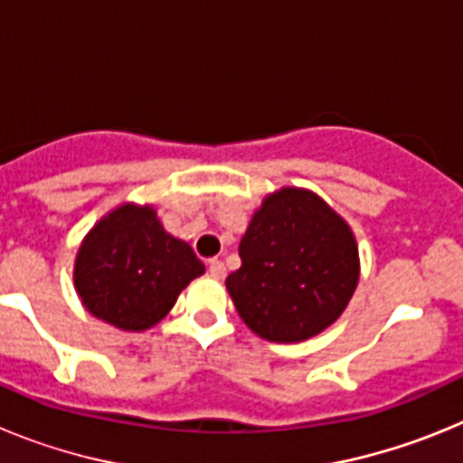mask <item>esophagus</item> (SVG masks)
<instances>
[{
    "mask_svg": "<svg viewBox=\"0 0 463 463\" xmlns=\"http://www.w3.org/2000/svg\"><path fill=\"white\" fill-rule=\"evenodd\" d=\"M208 273H211L213 278H218V280H222V278L227 276V269H224V261H220V260L208 261Z\"/></svg>",
    "mask_w": 463,
    "mask_h": 463,
    "instance_id": "obj_1",
    "label": "esophagus"
}]
</instances>
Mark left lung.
<instances>
[{
	"label": "left lung",
	"mask_w": 463,
	"mask_h": 463,
	"mask_svg": "<svg viewBox=\"0 0 463 463\" xmlns=\"http://www.w3.org/2000/svg\"><path fill=\"white\" fill-rule=\"evenodd\" d=\"M224 285L257 336L298 343L341 317L359 282L353 229L315 192L282 187L261 202Z\"/></svg>",
	"instance_id": "8db88e82"
}]
</instances>
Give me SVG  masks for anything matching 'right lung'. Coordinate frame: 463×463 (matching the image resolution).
<instances>
[{
  "label": "right lung",
  "instance_id": "obj_1",
  "mask_svg": "<svg viewBox=\"0 0 463 463\" xmlns=\"http://www.w3.org/2000/svg\"><path fill=\"white\" fill-rule=\"evenodd\" d=\"M206 271L185 241L166 234L153 206L122 203L90 229L73 267L85 308L122 331L157 325Z\"/></svg>",
  "mask_w": 463,
  "mask_h": 463
}]
</instances>
